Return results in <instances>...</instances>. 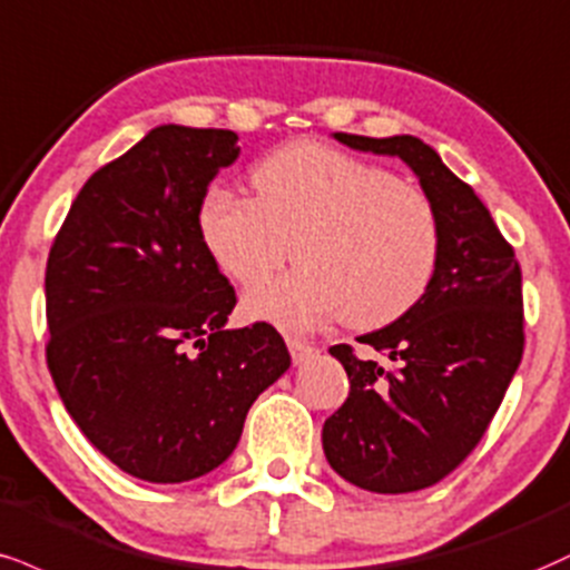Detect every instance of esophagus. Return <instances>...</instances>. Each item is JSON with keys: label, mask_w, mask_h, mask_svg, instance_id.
Instances as JSON below:
<instances>
[{"label": "esophagus", "mask_w": 570, "mask_h": 570, "mask_svg": "<svg viewBox=\"0 0 570 570\" xmlns=\"http://www.w3.org/2000/svg\"><path fill=\"white\" fill-rule=\"evenodd\" d=\"M286 345H289V353H292L294 363H303L315 353V347L311 345V342L299 340V337H286Z\"/></svg>", "instance_id": "obj_1"}]
</instances>
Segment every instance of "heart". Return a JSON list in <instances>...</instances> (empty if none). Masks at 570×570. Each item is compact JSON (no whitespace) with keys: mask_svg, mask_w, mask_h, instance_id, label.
Instances as JSON below:
<instances>
[{"mask_svg":"<svg viewBox=\"0 0 570 570\" xmlns=\"http://www.w3.org/2000/svg\"><path fill=\"white\" fill-rule=\"evenodd\" d=\"M255 198L212 185L196 230L212 263L252 289L289 255L297 267L244 299V313L307 328L345 313L358 328L393 324L428 292L441 255V219L416 185L380 164L286 142L252 167Z\"/></svg>","mask_w":570,"mask_h":570,"instance_id":"1","label":"heart"}]
</instances>
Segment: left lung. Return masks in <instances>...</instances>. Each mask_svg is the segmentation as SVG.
I'll return each mask as SVG.
<instances>
[{
  "label": "left lung",
  "instance_id": "8db88e82",
  "mask_svg": "<svg viewBox=\"0 0 570 570\" xmlns=\"http://www.w3.org/2000/svg\"><path fill=\"white\" fill-rule=\"evenodd\" d=\"M355 150L397 156L420 177L441 219V255L424 297L358 342L393 361H363L353 345L328 353L351 393L324 422L334 472L374 493L443 481L472 454L523 358V276L491 212L428 142L411 135H334Z\"/></svg>",
  "mask_w": 570,
  "mask_h": 570
}]
</instances>
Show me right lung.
I'll return each instance as SVG.
<instances>
[{"label":"right lung","mask_w":570,"mask_h":570,"mask_svg":"<svg viewBox=\"0 0 570 570\" xmlns=\"http://www.w3.org/2000/svg\"><path fill=\"white\" fill-rule=\"evenodd\" d=\"M236 142L230 129H150L81 185L47 257L60 401L102 456L148 483L223 464L246 411L292 363L265 321L225 328L236 289L196 230Z\"/></svg>","instance_id":"add662e5"}]
</instances>
